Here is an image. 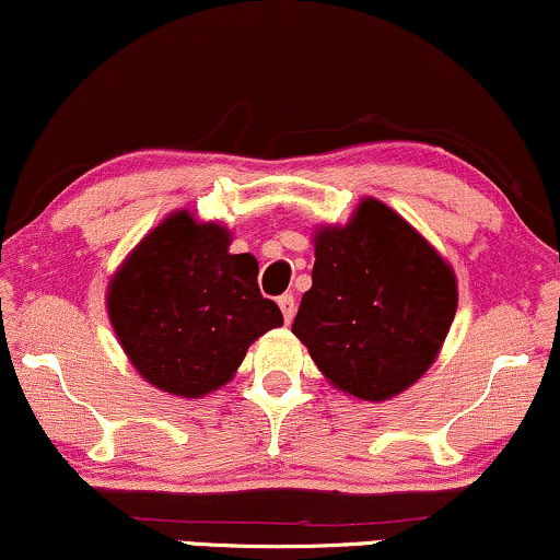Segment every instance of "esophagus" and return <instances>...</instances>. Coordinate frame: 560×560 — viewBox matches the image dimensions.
<instances>
[{"label": "esophagus", "instance_id": "34e87169", "mask_svg": "<svg viewBox=\"0 0 560 560\" xmlns=\"http://www.w3.org/2000/svg\"><path fill=\"white\" fill-rule=\"evenodd\" d=\"M278 306H280V311H282V318H285L288 324L293 322V316H295V298H293V293L280 295V298H278Z\"/></svg>", "mask_w": 560, "mask_h": 560}]
</instances>
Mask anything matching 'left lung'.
Wrapping results in <instances>:
<instances>
[{"label": "left lung", "instance_id": "obj_1", "mask_svg": "<svg viewBox=\"0 0 560 560\" xmlns=\"http://www.w3.org/2000/svg\"><path fill=\"white\" fill-rule=\"evenodd\" d=\"M314 285L293 334L345 394L386 401L427 373L457 308L455 275L401 215L362 200L316 234Z\"/></svg>", "mask_w": 560, "mask_h": 560}]
</instances>
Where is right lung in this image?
<instances>
[{
	"label": "right lung",
	"instance_id": "add662e5",
	"mask_svg": "<svg viewBox=\"0 0 560 560\" xmlns=\"http://www.w3.org/2000/svg\"><path fill=\"white\" fill-rule=\"evenodd\" d=\"M257 259L229 252V231L166 218L110 282L107 314L138 373L172 396L198 398L231 381L246 347L282 324L259 293Z\"/></svg>",
	"mask_w": 560,
	"mask_h": 560
}]
</instances>
